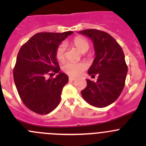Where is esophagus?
<instances>
[{
    "label": "esophagus",
    "mask_w": 146,
    "mask_h": 146,
    "mask_svg": "<svg viewBox=\"0 0 146 146\" xmlns=\"http://www.w3.org/2000/svg\"><path fill=\"white\" fill-rule=\"evenodd\" d=\"M76 80V78H73V77H69V80L70 81H73V80Z\"/></svg>",
    "instance_id": "esophagus-1"
}]
</instances>
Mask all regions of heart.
I'll list each match as a JSON object with an SVG mask.
<instances>
[{
	"label": "heart",
	"mask_w": 146,
	"mask_h": 146,
	"mask_svg": "<svg viewBox=\"0 0 146 146\" xmlns=\"http://www.w3.org/2000/svg\"><path fill=\"white\" fill-rule=\"evenodd\" d=\"M73 44L80 52L85 53L90 48L89 42L82 36H77L73 41ZM65 51H66V45L65 44H61L58 46L56 51V57L59 61H63L65 58ZM86 68V65L83 63H74L67 62L63 66V70L70 76L76 77L82 73Z\"/></svg>",
	"instance_id": "1"
}]
</instances>
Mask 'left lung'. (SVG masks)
Segmentation results:
<instances>
[{"label": "left lung", "instance_id": "1", "mask_svg": "<svg viewBox=\"0 0 146 146\" xmlns=\"http://www.w3.org/2000/svg\"><path fill=\"white\" fill-rule=\"evenodd\" d=\"M79 34L93 42L95 59L88 73L98 76L94 82L87 79V87L81 95L88 104L105 107L117 100L124 88L128 67L121 46L107 32L98 29H85Z\"/></svg>", "mask_w": 146, "mask_h": 146}]
</instances>
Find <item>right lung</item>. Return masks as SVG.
Masks as SVG:
<instances>
[{
    "instance_id": "1",
    "label": "right lung",
    "mask_w": 146,
    "mask_h": 146,
    "mask_svg": "<svg viewBox=\"0 0 146 146\" xmlns=\"http://www.w3.org/2000/svg\"><path fill=\"white\" fill-rule=\"evenodd\" d=\"M73 33L71 31L37 33L19 51L13 70L15 84L23 102L34 112L48 114L61 101L68 77L59 72L56 51L61 42ZM52 72L58 75L47 79L46 76Z\"/></svg>"
}]
</instances>
